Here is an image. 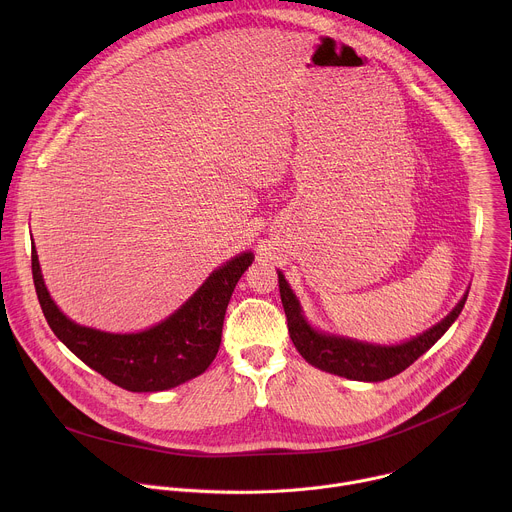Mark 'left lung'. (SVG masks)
Listing matches in <instances>:
<instances>
[{"instance_id": "8db88e82", "label": "left lung", "mask_w": 512, "mask_h": 512, "mask_svg": "<svg viewBox=\"0 0 512 512\" xmlns=\"http://www.w3.org/2000/svg\"><path fill=\"white\" fill-rule=\"evenodd\" d=\"M277 277H279L277 279L279 294H281V304L287 318L289 338L298 348V352L312 364V367H318L326 373H334L338 377H346L352 381H369V383H379L403 373L409 364H413L425 350H429L446 334V330L460 316L468 298L464 296L460 304L440 324H435L433 328L419 334L417 338L397 346H375V344H362L356 340L316 332L304 320L302 308L296 296L291 294V289L283 279L281 271Z\"/></svg>"}]
</instances>
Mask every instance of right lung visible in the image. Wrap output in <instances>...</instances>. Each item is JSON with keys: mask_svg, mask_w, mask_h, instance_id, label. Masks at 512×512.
<instances>
[{"mask_svg": "<svg viewBox=\"0 0 512 512\" xmlns=\"http://www.w3.org/2000/svg\"><path fill=\"white\" fill-rule=\"evenodd\" d=\"M251 263L253 253H241L216 269L178 312L154 328L137 334H109L70 322L56 308L32 247L34 287L52 332L93 371L133 393L178 387L210 367L221 346L229 300Z\"/></svg>", "mask_w": 512, "mask_h": 512, "instance_id": "1", "label": "right lung"}]
</instances>
